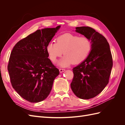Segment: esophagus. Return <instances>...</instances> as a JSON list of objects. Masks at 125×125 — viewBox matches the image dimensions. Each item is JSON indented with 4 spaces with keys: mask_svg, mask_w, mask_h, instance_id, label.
<instances>
[{
    "mask_svg": "<svg viewBox=\"0 0 125 125\" xmlns=\"http://www.w3.org/2000/svg\"><path fill=\"white\" fill-rule=\"evenodd\" d=\"M65 71V69H59L60 73H62V72Z\"/></svg>",
    "mask_w": 125,
    "mask_h": 125,
    "instance_id": "obj_1",
    "label": "esophagus"
}]
</instances>
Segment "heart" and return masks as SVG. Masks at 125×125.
<instances>
[{
  "label": "heart",
  "instance_id": "obj_1",
  "mask_svg": "<svg viewBox=\"0 0 125 125\" xmlns=\"http://www.w3.org/2000/svg\"><path fill=\"white\" fill-rule=\"evenodd\" d=\"M56 43L51 42L46 46V51L52 62L63 53L59 65L66 67L73 63L79 64L86 59L91 50V43L85 36L79 37L71 33H65L57 37Z\"/></svg>",
  "mask_w": 125,
  "mask_h": 125
}]
</instances>
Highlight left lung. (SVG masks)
Returning a JSON list of instances; mask_svg holds the SVG:
<instances>
[{"instance_id": "obj_1", "label": "left lung", "mask_w": 125, "mask_h": 125, "mask_svg": "<svg viewBox=\"0 0 125 125\" xmlns=\"http://www.w3.org/2000/svg\"><path fill=\"white\" fill-rule=\"evenodd\" d=\"M75 29L90 40L91 51L84 61L73 69L74 76L70 85L78 97L88 100L100 94L108 84L112 56L107 40L100 33L89 26Z\"/></svg>"}]
</instances>
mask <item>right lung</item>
Listing matches in <instances>:
<instances>
[{
	"instance_id": "obj_1",
	"label": "right lung",
	"mask_w": 125,
	"mask_h": 125,
	"mask_svg": "<svg viewBox=\"0 0 125 125\" xmlns=\"http://www.w3.org/2000/svg\"><path fill=\"white\" fill-rule=\"evenodd\" d=\"M60 25L37 30L15 45L8 65L13 88L31 103L44 100L50 94L59 70L49 59L46 46Z\"/></svg>"
}]
</instances>
